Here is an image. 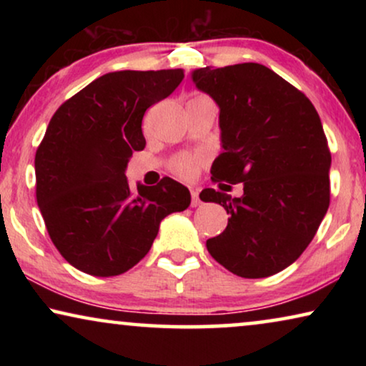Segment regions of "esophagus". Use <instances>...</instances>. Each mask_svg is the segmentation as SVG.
<instances>
[{"instance_id":"obj_1","label":"esophagus","mask_w":366,"mask_h":366,"mask_svg":"<svg viewBox=\"0 0 366 366\" xmlns=\"http://www.w3.org/2000/svg\"><path fill=\"white\" fill-rule=\"evenodd\" d=\"M199 204H202V199H199V194H198L197 189H193V192H192V207L197 208V207H199Z\"/></svg>"}]
</instances>
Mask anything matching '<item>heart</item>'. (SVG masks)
I'll list each match as a JSON object with an SVG mask.
<instances>
[{
    "instance_id": "b5f03b06",
    "label": "heart",
    "mask_w": 366,
    "mask_h": 366,
    "mask_svg": "<svg viewBox=\"0 0 366 366\" xmlns=\"http://www.w3.org/2000/svg\"><path fill=\"white\" fill-rule=\"evenodd\" d=\"M204 97H197L194 99H203ZM203 158L202 157H183L177 159L173 163V169L174 173L179 174L182 178H193L197 177L199 164H202Z\"/></svg>"
}]
</instances>
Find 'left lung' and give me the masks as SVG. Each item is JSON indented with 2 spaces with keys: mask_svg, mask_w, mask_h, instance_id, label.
<instances>
[{
  "mask_svg": "<svg viewBox=\"0 0 366 366\" xmlns=\"http://www.w3.org/2000/svg\"><path fill=\"white\" fill-rule=\"evenodd\" d=\"M192 79L219 108L223 152L212 164L219 192L199 198L229 218L208 252L238 277H272L297 262L327 214L332 154L322 122L302 92L263 64L199 68ZM228 182L244 183L242 197L224 193Z\"/></svg>",
  "mask_w": 366,
  "mask_h": 366,
  "instance_id": "obj_1",
  "label": "left lung"
}]
</instances>
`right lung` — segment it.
I'll return each instance as SVG.
<instances>
[{"label": "right lung", "instance_id": "1", "mask_svg": "<svg viewBox=\"0 0 366 366\" xmlns=\"http://www.w3.org/2000/svg\"><path fill=\"white\" fill-rule=\"evenodd\" d=\"M183 78V69L107 73L53 114L34 157L36 202L54 247L79 272H128L149 252L162 219L192 203L172 178L133 192L124 174L147 144L144 112Z\"/></svg>", "mask_w": 366, "mask_h": 366}]
</instances>
